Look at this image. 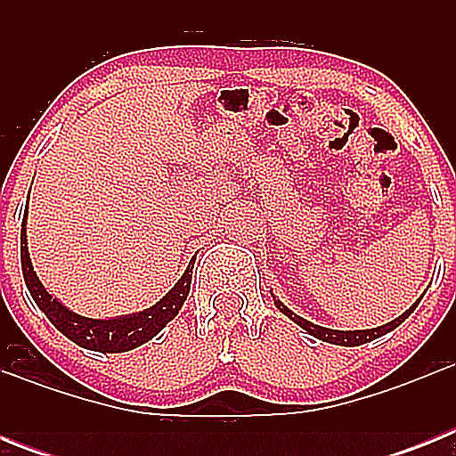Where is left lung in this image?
Here are the masks:
<instances>
[{
	"instance_id": "1",
	"label": "left lung",
	"mask_w": 456,
	"mask_h": 456,
	"mask_svg": "<svg viewBox=\"0 0 456 456\" xmlns=\"http://www.w3.org/2000/svg\"><path fill=\"white\" fill-rule=\"evenodd\" d=\"M420 304V299L416 301V304L411 305L409 310H406L404 315H400L397 320H393L390 324H384V326H377V329H368V331H336V329H324V326H317L313 324V322L304 320V317L294 315L292 310L285 308L281 301H276V308L281 310V313H285V315L289 317V320L294 322V324H299L301 329H305V331L310 333V336L320 338V340L324 342H331V345H342V347H358V345H365V342H372L374 338L384 336V333H390L393 329H397V326L402 324V322L406 320V317L416 310V305Z\"/></svg>"
}]
</instances>
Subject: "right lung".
<instances>
[{
	"mask_svg": "<svg viewBox=\"0 0 456 456\" xmlns=\"http://www.w3.org/2000/svg\"><path fill=\"white\" fill-rule=\"evenodd\" d=\"M24 219H27V216H24ZM20 257H22L24 283L29 288L31 299H34L36 305L45 313L47 320H50L63 336L70 338L75 345L102 354L127 352V349L139 347V345L148 342L151 338H155L173 317L178 315V310L183 308V304L187 301L189 288H191L193 260L189 263L187 272L180 276L178 283L173 285L171 292H168L164 299L157 301L152 308L143 310L139 315L118 317V320H91V317H82L70 313L66 305H61L56 299H52V294H47V289L40 285L38 276H36L34 267H31L29 251H27V231H24V225L22 232H20Z\"/></svg>",
	"mask_w": 456,
	"mask_h": 456,
	"instance_id": "right-lung-1",
	"label": "right lung"
}]
</instances>
